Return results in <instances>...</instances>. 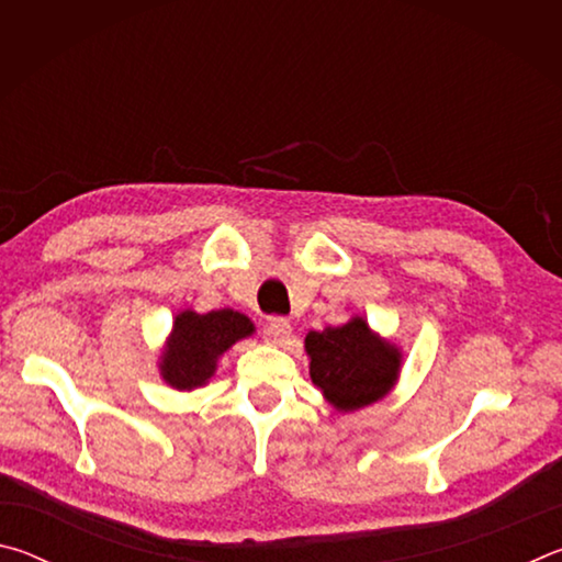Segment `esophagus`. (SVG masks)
<instances>
[{
    "label": "esophagus",
    "mask_w": 562,
    "mask_h": 562,
    "mask_svg": "<svg viewBox=\"0 0 562 562\" xmlns=\"http://www.w3.org/2000/svg\"><path fill=\"white\" fill-rule=\"evenodd\" d=\"M265 341H268V345H274V347H282L284 341L290 339V335H292V327H290V322L284 319V317H272L268 325H265Z\"/></svg>",
    "instance_id": "obj_1"
}]
</instances>
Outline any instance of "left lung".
Wrapping results in <instances>:
<instances>
[{
  "label": "left lung",
  "instance_id": "8db88e82",
  "mask_svg": "<svg viewBox=\"0 0 562 562\" xmlns=\"http://www.w3.org/2000/svg\"><path fill=\"white\" fill-rule=\"evenodd\" d=\"M310 376L337 412H357L392 392L402 351L369 329L364 317L304 337Z\"/></svg>",
  "mask_w": 562,
  "mask_h": 562
}]
</instances>
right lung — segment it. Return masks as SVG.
<instances>
[{
	"label": "right lung",
	"instance_id": "right-lung-1",
	"mask_svg": "<svg viewBox=\"0 0 562 562\" xmlns=\"http://www.w3.org/2000/svg\"><path fill=\"white\" fill-rule=\"evenodd\" d=\"M252 331L250 319L227 307L207 315H198L193 310L178 312L158 361L160 376L178 392H193L215 374L221 355Z\"/></svg>",
	"mask_w": 562,
	"mask_h": 562
}]
</instances>
